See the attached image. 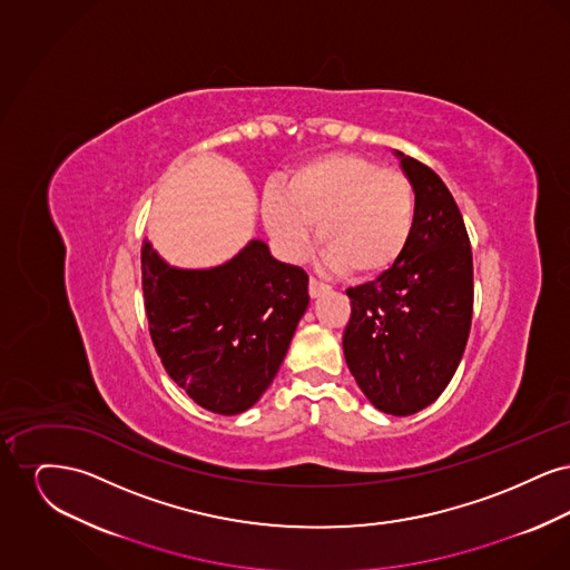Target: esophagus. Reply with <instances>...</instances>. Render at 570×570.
I'll return each mask as SVG.
<instances>
[{
  "mask_svg": "<svg viewBox=\"0 0 570 570\" xmlns=\"http://www.w3.org/2000/svg\"><path fill=\"white\" fill-rule=\"evenodd\" d=\"M326 291H328L326 284L318 282L316 277H309V297H321V295H325Z\"/></svg>",
  "mask_w": 570,
  "mask_h": 570,
  "instance_id": "obj_1",
  "label": "esophagus"
}]
</instances>
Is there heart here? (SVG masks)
Returning a JSON list of instances; mask_svg holds the SVG:
<instances>
[{
	"mask_svg": "<svg viewBox=\"0 0 570 570\" xmlns=\"http://www.w3.org/2000/svg\"><path fill=\"white\" fill-rule=\"evenodd\" d=\"M416 200L404 175L354 154H326L293 168L263 198V222L279 252L297 258L312 224L333 272L379 277L404 256Z\"/></svg>",
	"mask_w": 570,
	"mask_h": 570,
	"instance_id": "b5f03b06",
	"label": "heart"
}]
</instances>
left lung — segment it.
<instances>
[{
	"label": "left lung",
	"instance_id": "left-lung-1",
	"mask_svg": "<svg viewBox=\"0 0 570 570\" xmlns=\"http://www.w3.org/2000/svg\"><path fill=\"white\" fill-rule=\"evenodd\" d=\"M414 190L404 256L374 282L348 288L344 356L380 412L407 416L434 404L453 379L472 323V249L453 194L425 164L395 151Z\"/></svg>",
	"mask_w": 570,
	"mask_h": 570
}]
</instances>
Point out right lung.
Wrapping results in <instances>:
<instances>
[{
    "mask_svg": "<svg viewBox=\"0 0 570 570\" xmlns=\"http://www.w3.org/2000/svg\"><path fill=\"white\" fill-rule=\"evenodd\" d=\"M149 333L164 370L216 414H239L269 389L309 295L307 273L252 239L212 269L170 267L140 247Z\"/></svg>",
    "mask_w": 570,
    "mask_h": 570,
    "instance_id": "right-lung-1",
    "label": "right lung"
}]
</instances>
